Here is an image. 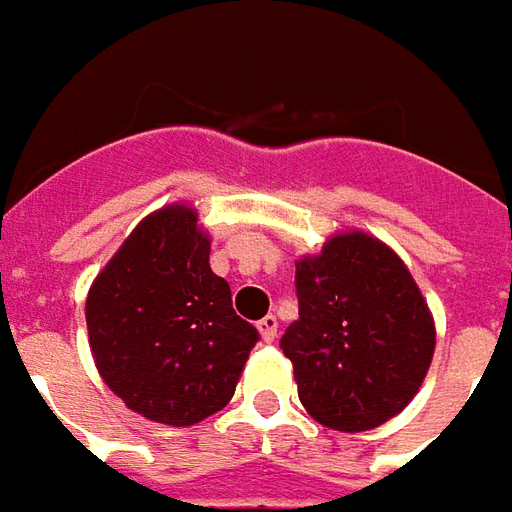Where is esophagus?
<instances>
[{"label": "esophagus", "mask_w": 512, "mask_h": 512, "mask_svg": "<svg viewBox=\"0 0 512 512\" xmlns=\"http://www.w3.org/2000/svg\"><path fill=\"white\" fill-rule=\"evenodd\" d=\"M277 329H279V321L274 315H266V318H260L257 321V332L263 337V343H274L277 340Z\"/></svg>", "instance_id": "1"}]
</instances>
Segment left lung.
<instances>
[{"label": "left lung", "mask_w": 512, "mask_h": 512, "mask_svg": "<svg viewBox=\"0 0 512 512\" xmlns=\"http://www.w3.org/2000/svg\"><path fill=\"white\" fill-rule=\"evenodd\" d=\"M299 321L282 337L301 406L362 433L397 417L428 376L436 323L408 266L365 230L334 233L296 260Z\"/></svg>", "instance_id": "left-lung-1"}]
</instances>
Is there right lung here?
Segmentation results:
<instances>
[{
    "label": "right lung",
    "mask_w": 512,
    "mask_h": 512,
    "mask_svg": "<svg viewBox=\"0 0 512 512\" xmlns=\"http://www.w3.org/2000/svg\"><path fill=\"white\" fill-rule=\"evenodd\" d=\"M208 260L197 208L172 202L136 224L87 293L95 367L150 422L189 428L222 411L257 343Z\"/></svg>",
    "instance_id": "1"
}]
</instances>
